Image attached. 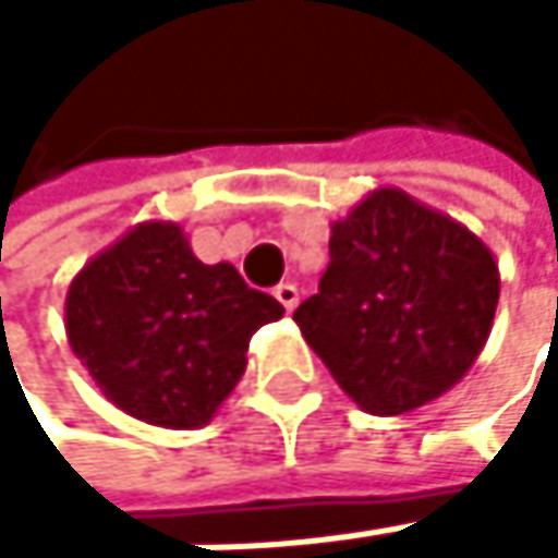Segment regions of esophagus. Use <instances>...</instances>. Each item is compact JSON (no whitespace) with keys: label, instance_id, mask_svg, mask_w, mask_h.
Instances as JSON below:
<instances>
[{"label":"esophagus","instance_id":"obj_1","mask_svg":"<svg viewBox=\"0 0 558 558\" xmlns=\"http://www.w3.org/2000/svg\"><path fill=\"white\" fill-rule=\"evenodd\" d=\"M274 298L284 304V311H294V307H298V301H301V294H298V284H291V281L277 284V288H274Z\"/></svg>","mask_w":558,"mask_h":558}]
</instances>
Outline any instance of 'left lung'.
I'll return each instance as SVG.
<instances>
[{
	"label": "left lung",
	"mask_w": 558,
	"mask_h": 558,
	"mask_svg": "<svg viewBox=\"0 0 558 558\" xmlns=\"http://www.w3.org/2000/svg\"><path fill=\"white\" fill-rule=\"evenodd\" d=\"M499 307V264L475 233L398 186L331 223V264L294 320L368 415H404L456 388Z\"/></svg>",
	"instance_id": "1"
}]
</instances>
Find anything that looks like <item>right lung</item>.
Returning a JSON list of instances; mask_svg holds the SVG:
<instances>
[{
  "label": "right lung",
  "instance_id": "obj_1",
  "mask_svg": "<svg viewBox=\"0 0 558 558\" xmlns=\"http://www.w3.org/2000/svg\"><path fill=\"white\" fill-rule=\"evenodd\" d=\"M281 314L233 264H204L180 223L143 220L73 277L66 338L120 412L204 428L238 388L251 335Z\"/></svg>",
  "mask_w": 558,
  "mask_h": 558
}]
</instances>
